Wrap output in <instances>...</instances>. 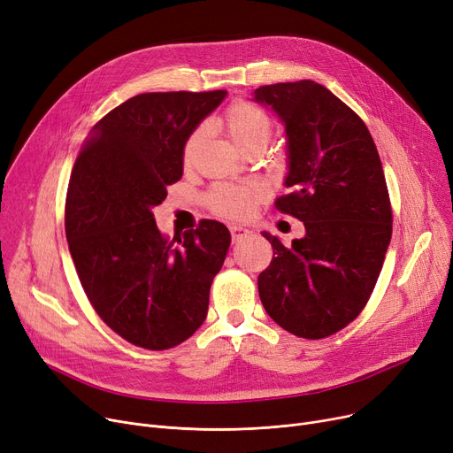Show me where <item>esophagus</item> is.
<instances>
[{
	"instance_id": "obj_1",
	"label": "esophagus",
	"mask_w": 453,
	"mask_h": 453,
	"mask_svg": "<svg viewBox=\"0 0 453 453\" xmlns=\"http://www.w3.org/2000/svg\"><path fill=\"white\" fill-rule=\"evenodd\" d=\"M229 231H231L233 242H241L242 239H246V236L250 234V231L246 227H241V226H231Z\"/></svg>"
}]
</instances>
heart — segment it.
Listing matches in <instances>:
<instances>
[{"label":"heart","instance_id":"obj_1","mask_svg":"<svg viewBox=\"0 0 453 453\" xmlns=\"http://www.w3.org/2000/svg\"><path fill=\"white\" fill-rule=\"evenodd\" d=\"M220 125L226 134L233 139L236 147L244 152L251 149H265L273 132V123L270 115L251 101H234L226 108L220 117ZM205 137V128L198 127L190 132L183 142L181 159L185 165L195 161L202 141ZM263 187L253 183H219L207 193V205L219 217L241 220L250 217L255 205L263 200Z\"/></svg>","mask_w":453,"mask_h":453}]
</instances>
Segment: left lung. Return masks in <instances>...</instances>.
<instances>
[{
    "mask_svg": "<svg viewBox=\"0 0 453 453\" xmlns=\"http://www.w3.org/2000/svg\"><path fill=\"white\" fill-rule=\"evenodd\" d=\"M253 99L287 127L292 190L275 207L306 231L292 248L263 233L275 257L258 296L279 326L321 340L360 316L382 272L393 231L382 161L360 115L314 81L260 86Z\"/></svg>",
    "mask_w": 453,
    "mask_h": 453,
    "instance_id": "left-lung-1",
    "label": "left lung"
}]
</instances>
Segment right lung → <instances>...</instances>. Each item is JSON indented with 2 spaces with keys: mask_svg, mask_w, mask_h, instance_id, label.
<instances>
[{
  "mask_svg": "<svg viewBox=\"0 0 453 453\" xmlns=\"http://www.w3.org/2000/svg\"><path fill=\"white\" fill-rule=\"evenodd\" d=\"M226 93L135 95L91 128L71 171L69 253L95 312L135 347L173 349L207 316L211 282L231 244L227 227L200 220L171 241L152 209L183 174L187 135Z\"/></svg>",
  "mask_w": 453,
  "mask_h": 453,
  "instance_id": "right-lung-1",
  "label": "right lung"
}]
</instances>
